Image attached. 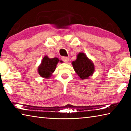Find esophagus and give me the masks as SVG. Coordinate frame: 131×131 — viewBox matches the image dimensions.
Returning a JSON list of instances; mask_svg holds the SVG:
<instances>
[{
	"label": "esophagus",
	"mask_w": 131,
	"mask_h": 131,
	"mask_svg": "<svg viewBox=\"0 0 131 131\" xmlns=\"http://www.w3.org/2000/svg\"><path fill=\"white\" fill-rule=\"evenodd\" d=\"M62 60L66 63H68V62L69 61V58L66 57H62Z\"/></svg>",
	"instance_id": "34e87169"
}]
</instances>
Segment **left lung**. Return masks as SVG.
I'll use <instances>...</instances> for the list:
<instances>
[{
    "label": "left lung",
    "mask_w": 131,
    "mask_h": 131,
    "mask_svg": "<svg viewBox=\"0 0 131 131\" xmlns=\"http://www.w3.org/2000/svg\"><path fill=\"white\" fill-rule=\"evenodd\" d=\"M72 65L75 72L82 80L88 79L94 72V63L83 52L77 55L76 60L72 62Z\"/></svg>",
    "instance_id": "left-lung-1"
}]
</instances>
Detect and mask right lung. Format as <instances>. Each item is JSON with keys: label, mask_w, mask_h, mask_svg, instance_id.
<instances>
[{"label": "right lung", "mask_w": 131, "mask_h": 131, "mask_svg": "<svg viewBox=\"0 0 131 131\" xmlns=\"http://www.w3.org/2000/svg\"><path fill=\"white\" fill-rule=\"evenodd\" d=\"M59 61V60L57 58H49L47 56L44 57L38 68V72L40 76L44 78L49 79L51 75L55 71Z\"/></svg>", "instance_id": "obj_1"}]
</instances>
